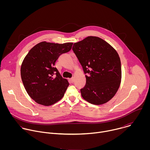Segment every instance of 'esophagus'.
<instances>
[{"label": "esophagus", "mask_w": 150, "mask_h": 150, "mask_svg": "<svg viewBox=\"0 0 150 150\" xmlns=\"http://www.w3.org/2000/svg\"><path fill=\"white\" fill-rule=\"evenodd\" d=\"M69 81L71 82V83H73L74 81V78H71L69 79Z\"/></svg>", "instance_id": "1"}]
</instances>
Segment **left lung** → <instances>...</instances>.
Masks as SVG:
<instances>
[{
  "label": "left lung",
  "instance_id": "obj_1",
  "mask_svg": "<svg viewBox=\"0 0 150 150\" xmlns=\"http://www.w3.org/2000/svg\"><path fill=\"white\" fill-rule=\"evenodd\" d=\"M72 50L86 74V83L81 89L82 98L95 105L108 102L117 93L121 82V63L116 50L108 42L94 36L75 42Z\"/></svg>",
  "mask_w": 150,
  "mask_h": 150
}]
</instances>
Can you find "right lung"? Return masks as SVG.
Listing matches in <instances>:
<instances>
[{
    "label": "right lung",
    "instance_id": "obj_1",
    "mask_svg": "<svg viewBox=\"0 0 150 150\" xmlns=\"http://www.w3.org/2000/svg\"><path fill=\"white\" fill-rule=\"evenodd\" d=\"M72 45L42 41L34 46L23 60L21 79L28 94L38 104L51 105L64 96L69 83L54 65L58 57L69 52Z\"/></svg>",
    "mask_w": 150,
    "mask_h": 150
}]
</instances>
